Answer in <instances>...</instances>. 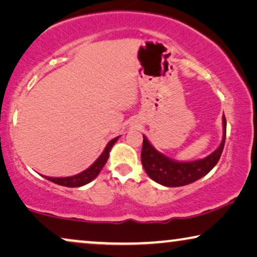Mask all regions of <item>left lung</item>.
I'll return each mask as SVG.
<instances>
[{
    "instance_id": "obj_1",
    "label": "left lung",
    "mask_w": 257,
    "mask_h": 257,
    "mask_svg": "<svg viewBox=\"0 0 257 257\" xmlns=\"http://www.w3.org/2000/svg\"><path fill=\"white\" fill-rule=\"evenodd\" d=\"M223 124V137L220 146L212 154L200 160L181 163L164 156L158 152L145 136L142 149V164L147 175L158 184L166 186V187H180L188 184H192L200 178L205 177L213 170L219 161L221 153L224 147L226 140L227 122L226 117H222Z\"/></svg>"
}]
</instances>
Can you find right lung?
Returning <instances> with one entry per match:
<instances>
[{
  "instance_id": "right-lung-1",
  "label": "right lung",
  "mask_w": 257,
  "mask_h": 257,
  "mask_svg": "<svg viewBox=\"0 0 257 257\" xmlns=\"http://www.w3.org/2000/svg\"><path fill=\"white\" fill-rule=\"evenodd\" d=\"M119 137H115L110 143L107 144L106 147H105L104 152L100 154V157L94 161V163L91 165L89 168H86L85 171H83L82 173L72 175V177H66V178H50V177H44L48 180L54 182V184L65 186V187H80V186H84L89 184L93 180L94 178L98 177V174L100 173V171L103 170L104 165L106 164L108 159V156H110V151L112 146L114 145L115 142H117Z\"/></svg>"
}]
</instances>
